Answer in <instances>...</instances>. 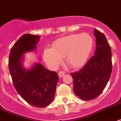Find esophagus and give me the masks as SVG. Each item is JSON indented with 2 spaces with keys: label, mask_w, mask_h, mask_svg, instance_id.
<instances>
[{
  "label": "esophagus",
  "mask_w": 121,
  "mask_h": 121,
  "mask_svg": "<svg viewBox=\"0 0 121 121\" xmlns=\"http://www.w3.org/2000/svg\"><path fill=\"white\" fill-rule=\"evenodd\" d=\"M65 74V72H63V71H61V72H60L58 73V76L60 77H62L63 75Z\"/></svg>",
  "instance_id": "1"
}]
</instances>
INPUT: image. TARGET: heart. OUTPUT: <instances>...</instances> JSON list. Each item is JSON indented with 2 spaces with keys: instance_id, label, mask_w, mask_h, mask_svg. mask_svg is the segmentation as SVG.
<instances>
[{
  "instance_id": "1",
  "label": "heart",
  "mask_w": 121,
  "mask_h": 121,
  "mask_svg": "<svg viewBox=\"0 0 121 121\" xmlns=\"http://www.w3.org/2000/svg\"><path fill=\"white\" fill-rule=\"evenodd\" d=\"M93 44V38L88 33L65 36L53 42L51 48L44 49V60L48 66L56 68L65 57L70 67L79 68L86 63Z\"/></svg>"
}]
</instances>
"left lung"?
<instances>
[{"label": "left lung", "instance_id": "8db88e82", "mask_svg": "<svg viewBox=\"0 0 121 121\" xmlns=\"http://www.w3.org/2000/svg\"><path fill=\"white\" fill-rule=\"evenodd\" d=\"M96 37L95 55L76 72L72 73L73 91L83 100H91L103 92L112 73V52L104 34L94 30Z\"/></svg>", "mask_w": 121, "mask_h": 121}]
</instances>
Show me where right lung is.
Masks as SVG:
<instances>
[{"instance_id": "obj_1", "label": "right lung", "mask_w": 121, "mask_h": 121, "mask_svg": "<svg viewBox=\"0 0 121 121\" xmlns=\"http://www.w3.org/2000/svg\"><path fill=\"white\" fill-rule=\"evenodd\" d=\"M40 36L26 34L14 44L9 58V69L14 86L22 98L37 107H45L52 102L58 76L56 72L35 63L30 69L24 68V54L37 48Z\"/></svg>"}]
</instances>
